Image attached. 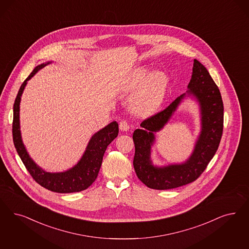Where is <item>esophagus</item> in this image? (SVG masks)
Wrapping results in <instances>:
<instances>
[{"mask_svg":"<svg viewBox=\"0 0 249 249\" xmlns=\"http://www.w3.org/2000/svg\"><path fill=\"white\" fill-rule=\"evenodd\" d=\"M120 129L122 131H127L129 129V124L126 120H121L120 123Z\"/></svg>","mask_w":249,"mask_h":249,"instance_id":"esophagus-1","label":"esophagus"}]
</instances>
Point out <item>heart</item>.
<instances>
[{"label":"heart","mask_w":249,"mask_h":249,"mask_svg":"<svg viewBox=\"0 0 249 249\" xmlns=\"http://www.w3.org/2000/svg\"><path fill=\"white\" fill-rule=\"evenodd\" d=\"M167 86L165 73L156 71L148 75V70L140 69L130 84V90L137 93L132 99V107L139 115L155 113L162 105Z\"/></svg>","instance_id":"obj_1"}]
</instances>
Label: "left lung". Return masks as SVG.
I'll list each match as a JSON object with an SVG mask.
<instances>
[{"label": "left lung", "instance_id": "8db88e82", "mask_svg": "<svg viewBox=\"0 0 249 249\" xmlns=\"http://www.w3.org/2000/svg\"><path fill=\"white\" fill-rule=\"evenodd\" d=\"M188 94L194 95L200 105L201 133L194 152L186 163L156 167L150 160L154 132L163 128L186 94L177 97L168 107L141 123L142 129L134 130L133 166L138 178L150 189H171L196 180L204 172L220 144L223 129V103L218 86L207 69L194 60Z\"/></svg>", "mask_w": 249, "mask_h": 249}]
</instances>
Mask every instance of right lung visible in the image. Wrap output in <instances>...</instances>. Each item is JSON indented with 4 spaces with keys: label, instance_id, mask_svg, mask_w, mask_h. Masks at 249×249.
<instances>
[{
    "label": "right lung",
    "instance_id": "right-lung-1",
    "mask_svg": "<svg viewBox=\"0 0 249 249\" xmlns=\"http://www.w3.org/2000/svg\"><path fill=\"white\" fill-rule=\"evenodd\" d=\"M36 66L20 86L17 98L14 104V119H13V141L18 154L27 171L37 184L45 189L58 193L79 192L89 188L98 176L104 154L107 147L119 134V124L113 121L104 129H100L91 138L86 151L79 163L68 171L62 173H48L39 168L29 157L26 148L22 142L20 126H19V105L21 95L24 91L27 81L33 77L36 72L44 68L47 64Z\"/></svg>",
    "mask_w": 249,
    "mask_h": 249
}]
</instances>
